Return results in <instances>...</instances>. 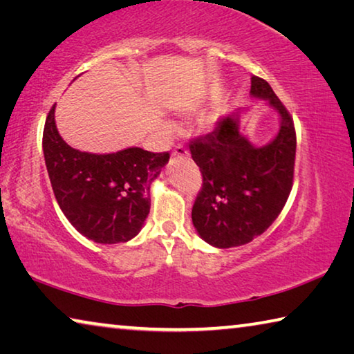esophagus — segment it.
Masks as SVG:
<instances>
[{
    "label": "esophagus",
    "instance_id": "34e87169",
    "mask_svg": "<svg viewBox=\"0 0 354 354\" xmlns=\"http://www.w3.org/2000/svg\"><path fill=\"white\" fill-rule=\"evenodd\" d=\"M173 156L175 158H184V156H189V151L184 145H176L175 149H173Z\"/></svg>",
    "mask_w": 354,
    "mask_h": 354
}]
</instances>
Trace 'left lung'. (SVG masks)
Returning <instances> with one entry per match:
<instances>
[{
	"instance_id": "left-lung-1",
	"label": "left lung",
	"mask_w": 354,
	"mask_h": 354,
	"mask_svg": "<svg viewBox=\"0 0 354 354\" xmlns=\"http://www.w3.org/2000/svg\"><path fill=\"white\" fill-rule=\"evenodd\" d=\"M250 93L267 100L279 113L281 127L270 143L251 145L239 131L237 111L189 145L203 176L192 221L200 237L217 248L241 247L267 231L283 211L293 185V118L262 77H251Z\"/></svg>"
}]
</instances>
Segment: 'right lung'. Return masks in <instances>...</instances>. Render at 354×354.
Wrapping results in <instances>:
<instances>
[{
  "label": "right lung",
  "mask_w": 354,
  "mask_h": 354,
  "mask_svg": "<svg viewBox=\"0 0 354 354\" xmlns=\"http://www.w3.org/2000/svg\"><path fill=\"white\" fill-rule=\"evenodd\" d=\"M55 107L44 128V156L57 205L77 232L97 243L128 242L149 212V185L169 153L127 148L92 154L71 148L57 133Z\"/></svg>",
  "instance_id": "1"
}]
</instances>
